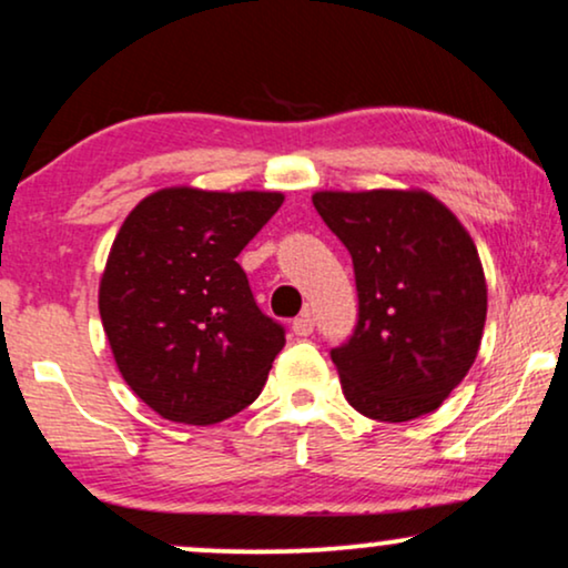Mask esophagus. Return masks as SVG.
Returning a JSON list of instances; mask_svg holds the SVG:
<instances>
[{"label": "esophagus", "instance_id": "obj_1", "mask_svg": "<svg viewBox=\"0 0 568 568\" xmlns=\"http://www.w3.org/2000/svg\"><path fill=\"white\" fill-rule=\"evenodd\" d=\"M313 328H315V318H313L311 311L300 313L297 318L292 321V331H294V334H297V336H311Z\"/></svg>", "mask_w": 568, "mask_h": 568}]
</instances>
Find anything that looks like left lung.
<instances>
[{
  "label": "left lung",
  "instance_id": "obj_1",
  "mask_svg": "<svg viewBox=\"0 0 568 568\" xmlns=\"http://www.w3.org/2000/svg\"><path fill=\"white\" fill-rule=\"evenodd\" d=\"M313 205L355 266V334L331 349L347 402L383 423L438 409L473 367L488 313L469 232L425 190H323Z\"/></svg>",
  "mask_w": 568,
  "mask_h": 568
}]
</instances>
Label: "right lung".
Returning <instances> with one entry per match:
<instances>
[{"mask_svg":"<svg viewBox=\"0 0 568 568\" xmlns=\"http://www.w3.org/2000/svg\"><path fill=\"white\" fill-rule=\"evenodd\" d=\"M282 193L164 187L116 232L99 313L128 386L172 423L213 425L257 399L284 326L261 313L237 255Z\"/></svg>","mask_w":568,"mask_h":568,"instance_id":"add662e5","label":"right lung"}]
</instances>
